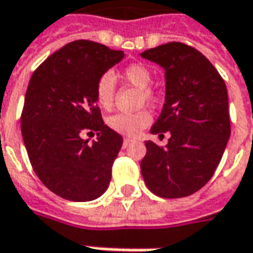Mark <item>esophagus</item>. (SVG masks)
Returning <instances> with one entry per match:
<instances>
[{
  "mask_svg": "<svg viewBox=\"0 0 253 253\" xmlns=\"http://www.w3.org/2000/svg\"><path fill=\"white\" fill-rule=\"evenodd\" d=\"M130 142H132V139H129V138L124 139V142H123V147H124V149H126V147L129 146Z\"/></svg>",
  "mask_w": 253,
  "mask_h": 253,
  "instance_id": "34e87169",
  "label": "esophagus"
}]
</instances>
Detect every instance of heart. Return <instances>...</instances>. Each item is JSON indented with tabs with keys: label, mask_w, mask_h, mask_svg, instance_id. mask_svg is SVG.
Listing matches in <instances>:
<instances>
[{
	"label": "heart",
	"mask_w": 253,
	"mask_h": 253,
	"mask_svg": "<svg viewBox=\"0 0 253 253\" xmlns=\"http://www.w3.org/2000/svg\"><path fill=\"white\" fill-rule=\"evenodd\" d=\"M124 81L130 83L132 86L140 89V101L147 104H154L159 100V93L150 86L153 82L152 71L142 64H130L123 71ZM96 101L101 108L110 110L114 104L115 84L114 78L111 74H103L97 79L94 86ZM152 123V115L147 110H140L136 113H117L111 115L107 124L117 133L124 136H136L142 129H145Z\"/></svg>",
	"instance_id": "b5f03b06"
}]
</instances>
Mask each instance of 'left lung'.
Instances as JSON below:
<instances>
[{
	"label": "left lung",
	"mask_w": 253,
	"mask_h": 253,
	"mask_svg": "<svg viewBox=\"0 0 253 253\" xmlns=\"http://www.w3.org/2000/svg\"><path fill=\"white\" fill-rule=\"evenodd\" d=\"M140 57L166 71V103L150 132L171 135L166 147L145 143L142 177L160 198L189 196L213 177L231 133L225 83L209 59L184 43L163 44Z\"/></svg>",
	"instance_id": "8db88e82"
}]
</instances>
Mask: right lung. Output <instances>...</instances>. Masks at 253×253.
Masks as SVG:
<instances>
[{"instance_id":"obj_1","label":"right lung","mask_w":253,"mask_h":253,"mask_svg":"<svg viewBox=\"0 0 253 253\" xmlns=\"http://www.w3.org/2000/svg\"><path fill=\"white\" fill-rule=\"evenodd\" d=\"M123 58L124 51L76 40L30 78L20 115L23 142L36 175L67 201H93L108 188L123 136L103 121L94 86ZM84 131H97L98 140L83 141Z\"/></svg>"}]
</instances>
